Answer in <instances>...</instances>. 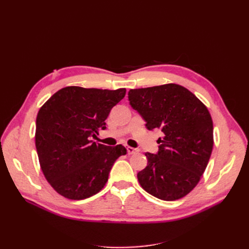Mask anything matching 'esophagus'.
Here are the masks:
<instances>
[{"mask_svg": "<svg viewBox=\"0 0 249 249\" xmlns=\"http://www.w3.org/2000/svg\"><path fill=\"white\" fill-rule=\"evenodd\" d=\"M126 150H127V154H129V155L136 154V153L138 152V149L133 148V147H131V146H127V147H126Z\"/></svg>", "mask_w": 249, "mask_h": 249, "instance_id": "1", "label": "esophagus"}]
</instances>
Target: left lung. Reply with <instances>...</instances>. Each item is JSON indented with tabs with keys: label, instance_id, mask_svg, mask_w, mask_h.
I'll return each instance as SVG.
<instances>
[{
	"label": "left lung",
	"instance_id": "obj_1",
	"mask_svg": "<svg viewBox=\"0 0 249 249\" xmlns=\"http://www.w3.org/2000/svg\"><path fill=\"white\" fill-rule=\"evenodd\" d=\"M129 101L163 137L156 155L146 153L147 166L138 172L139 184L162 200H177L191 192L205 172L212 154L213 122L208 108L178 84L131 89Z\"/></svg>",
	"mask_w": 249,
	"mask_h": 249
}]
</instances>
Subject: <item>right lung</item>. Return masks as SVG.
<instances>
[{
    "label": "right lung",
    "instance_id": "add662e5",
    "mask_svg": "<svg viewBox=\"0 0 249 249\" xmlns=\"http://www.w3.org/2000/svg\"><path fill=\"white\" fill-rule=\"evenodd\" d=\"M124 95L125 88L69 86L53 94L39 109L35 145L43 175L57 193L81 200L106 185L113 164L126 149L90 138L99 129H106L105 120Z\"/></svg>",
    "mask_w": 249,
    "mask_h": 249
}]
</instances>
